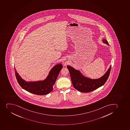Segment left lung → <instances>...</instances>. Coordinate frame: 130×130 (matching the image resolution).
Segmentation results:
<instances>
[{"mask_svg": "<svg viewBox=\"0 0 130 130\" xmlns=\"http://www.w3.org/2000/svg\"><path fill=\"white\" fill-rule=\"evenodd\" d=\"M103 43L109 45L107 40H103ZM69 70L73 86L76 90L83 92H89L94 90L105 84L108 78L111 66L103 76L96 79H92L85 76L79 70H76L70 66H67Z\"/></svg>", "mask_w": 130, "mask_h": 130, "instance_id": "8db88e82", "label": "left lung"}]
</instances>
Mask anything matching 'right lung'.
Masks as SVG:
<instances>
[{
  "label": "right lung",
  "mask_w": 130,
  "mask_h": 130,
  "mask_svg": "<svg viewBox=\"0 0 130 130\" xmlns=\"http://www.w3.org/2000/svg\"><path fill=\"white\" fill-rule=\"evenodd\" d=\"M62 67L61 63L57 64L51 69L45 79L31 82H27L22 79L17 72L15 68H14V71L18 82L22 88L34 94L43 95L52 91L54 85Z\"/></svg>",
  "instance_id": "1"
}]
</instances>
